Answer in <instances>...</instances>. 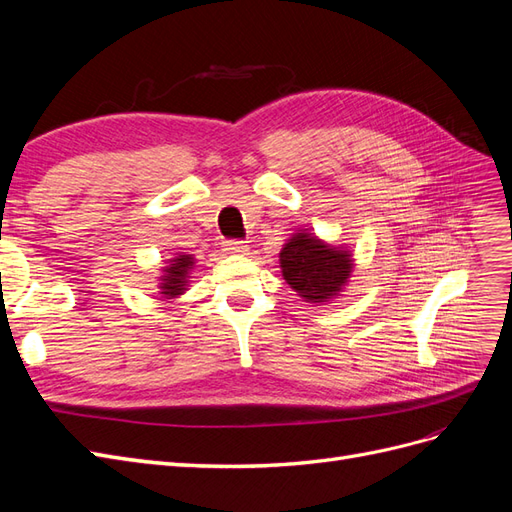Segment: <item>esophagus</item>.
<instances>
[{"label":"esophagus","instance_id":"1","mask_svg":"<svg viewBox=\"0 0 512 512\" xmlns=\"http://www.w3.org/2000/svg\"><path fill=\"white\" fill-rule=\"evenodd\" d=\"M224 252H228V254H243V252H247V245L241 239H226L224 241Z\"/></svg>","mask_w":512,"mask_h":512}]
</instances>
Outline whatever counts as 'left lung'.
<instances>
[{"mask_svg": "<svg viewBox=\"0 0 512 512\" xmlns=\"http://www.w3.org/2000/svg\"><path fill=\"white\" fill-rule=\"evenodd\" d=\"M284 280L301 297L322 303L339 292L350 277V254L324 245L322 241L303 235H294L280 254Z\"/></svg>", "mask_w": 512, "mask_h": 512, "instance_id": "1", "label": "left lung"}]
</instances>
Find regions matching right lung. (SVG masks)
<instances>
[{"label": "right lung", "mask_w": 512, "mask_h": 512, "mask_svg": "<svg viewBox=\"0 0 512 512\" xmlns=\"http://www.w3.org/2000/svg\"><path fill=\"white\" fill-rule=\"evenodd\" d=\"M192 267V258L190 256H181L173 260V267L166 269V275L162 277L164 284L160 286L166 294V297H177L185 288V277H188V269Z\"/></svg>", "instance_id": "obj_1"}]
</instances>
